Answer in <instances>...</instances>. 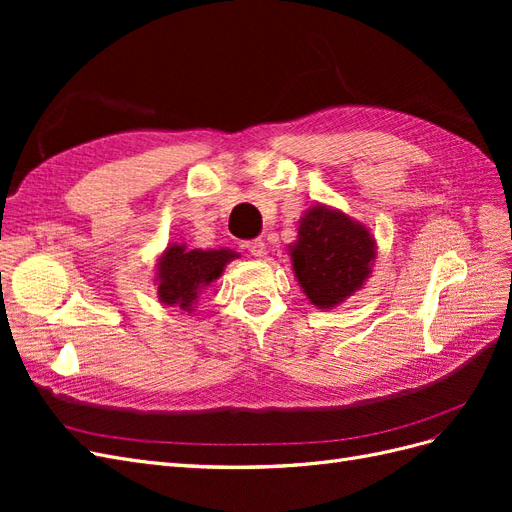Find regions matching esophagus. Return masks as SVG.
<instances>
[{
	"label": "esophagus",
	"instance_id": "1",
	"mask_svg": "<svg viewBox=\"0 0 512 512\" xmlns=\"http://www.w3.org/2000/svg\"><path fill=\"white\" fill-rule=\"evenodd\" d=\"M245 250L250 252V254H254V256H265L267 245H265V241H262V239L258 237V239H250V241H245Z\"/></svg>",
	"mask_w": 512,
	"mask_h": 512
}]
</instances>
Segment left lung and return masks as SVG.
I'll list each match as a JSON object with an SVG mask.
<instances>
[{
    "label": "left lung",
    "mask_w": 512,
    "mask_h": 512,
    "mask_svg": "<svg viewBox=\"0 0 512 512\" xmlns=\"http://www.w3.org/2000/svg\"><path fill=\"white\" fill-rule=\"evenodd\" d=\"M290 256L307 299L318 307H333L361 288L376 247L365 226L316 205L301 220Z\"/></svg>",
    "instance_id": "1"
}]
</instances>
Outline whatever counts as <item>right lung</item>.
<instances>
[{
    "mask_svg": "<svg viewBox=\"0 0 512 512\" xmlns=\"http://www.w3.org/2000/svg\"><path fill=\"white\" fill-rule=\"evenodd\" d=\"M237 254L230 250H185L183 245H170L158 262V294L166 305H179L190 312L203 286L218 280L226 262Z\"/></svg>",
    "mask_w": 512,
    "mask_h": 512,
    "instance_id": "1",
    "label": "right lung"
}]
</instances>
